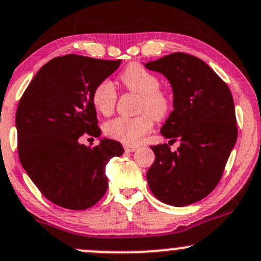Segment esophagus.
<instances>
[{
	"instance_id": "esophagus-1",
	"label": "esophagus",
	"mask_w": 261,
	"mask_h": 261,
	"mask_svg": "<svg viewBox=\"0 0 261 261\" xmlns=\"http://www.w3.org/2000/svg\"><path fill=\"white\" fill-rule=\"evenodd\" d=\"M123 149H125L126 152H134L135 150H138V146L136 145H123Z\"/></svg>"
}]
</instances>
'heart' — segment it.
I'll return each instance as SVG.
<instances>
[{"label":"heart","instance_id":"b5f03b06","mask_svg":"<svg viewBox=\"0 0 261 261\" xmlns=\"http://www.w3.org/2000/svg\"><path fill=\"white\" fill-rule=\"evenodd\" d=\"M120 81L126 90L140 95L139 111L135 117H115L103 126L109 138L123 144H136L142 136L151 130L153 119L163 120L170 114L172 98L169 91L161 89L160 80L155 73L139 64L128 65L120 75ZM92 105L101 115L112 114L117 101V92L112 82L101 81L92 91Z\"/></svg>","mask_w":261,"mask_h":261}]
</instances>
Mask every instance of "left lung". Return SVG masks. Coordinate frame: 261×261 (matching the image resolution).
<instances>
[{
	"mask_svg": "<svg viewBox=\"0 0 261 261\" xmlns=\"http://www.w3.org/2000/svg\"><path fill=\"white\" fill-rule=\"evenodd\" d=\"M145 67L170 81L174 111L161 127L167 144L151 146L155 161L146 177L152 194L172 206H186L207 196L220 181L238 138L232 95L202 60L175 52Z\"/></svg>",
	"mask_w": 261,
	"mask_h": 261,
	"instance_id": "8db88e82",
	"label": "left lung"
}]
</instances>
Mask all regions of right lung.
Wrapping results in <instances>:
<instances>
[{
    "instance_id": "add662e5",
    "label": "right lung",
    "mask_w": 261,
    "mask_h": 261,
    "mask_svg": "<svg viewBox=\"0 0 261 261\" xmlns=\"http://www.w3.org/2000/svg\"><path fill=\"white\" fill-rule=\"evenodd\" d=\"M121 60L80 55L55 57L38 70L16 112L21 165L46 199L65 209L94 206L108 190L106 164L123 153L119 141L80 144L84 134L101 135L92 91Z\"/></svg>"
}]
</instances>
